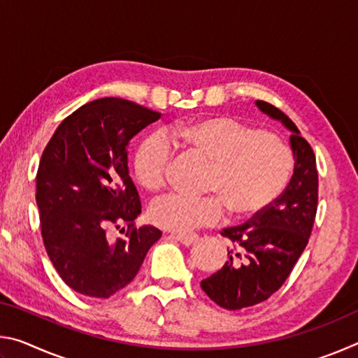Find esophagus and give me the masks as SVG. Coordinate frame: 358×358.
Returning a JSON list of instances; mask_svg holds the SVG:
<instances>
[{
    "instance_id": "obj_1",
    "label": "esophagus",
    "mask_w": 358,
    "mask_h": 358,
    "mask_svg": "<svg viewBox=\"0 0 358 358\" xmlns=\"http://www.w3.org/2000/svg\"><path fill=\"white\" fill-rule=\"evenodd\" d=\"M172 238L180 241V243L183 245V246H192L194 243H197V241H199V235H196V234H187V235H185V234H173Z\"/></svg>"
}]
</instances>
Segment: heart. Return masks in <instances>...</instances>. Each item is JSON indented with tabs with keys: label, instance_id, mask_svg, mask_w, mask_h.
Returning <instances> with one entry per match:
<instances>
[{
	"label": "heart",
	"instance_id": "1",
	"mask_svg": "<svg viewBox=\"0 0 358 358\" xmlns=\"http://www.w3.org/2000/svg\"><path fill=\"white\" fill-rule=\"evenodd\" d=\"M172 138L213 162L207 189L211 196L194 197L172 192L157 199L151 220L173 232L220 222L229 210L234 217H250L268 208L289 183L292 151L281 138L232 117H210L178 126ZM173 151L162 134L148 137L137 150L136 172L151 192L167 185Z\"/></svg>",
	"mask_w": 358,
	"mask_h": 358
}]
</instances>
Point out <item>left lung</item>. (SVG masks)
<instances>
[{"mask_svg":"<svg viewBox=\"0 0 358 358\" xmlns=\"http://www.w3.org/2000/svg\"><path fill=\"white\" fill-rule=\"evenodd\" d=\"M257 108L290 132L294 173L268 208L241 226L222 229L230 240L222 268L201 282L216 305L241 310L268 299L280 289L308 245L317 210V169L313 153L287 115L264 101Z\"/></svg>","mask_w":358,"mask_h":358,"instance_id":"obj_1","label":"left lung"}]
</instances>
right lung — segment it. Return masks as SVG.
<instances>
[{
	"label": "right lung",
	"instance_id": "1",
	"mask_svg": "<svg viewBox=\"0 0 358 358\" xmlns=\"http://www.w3.org/2000/svg\"><path fill=\"white\" fill-rule=\"evenodd\" d=\"M159 118L131 101L96 99L64 118L42 153L36 177L42 240L58 275L78 294L108 299L128 286L161 238L155 226L134 227L142 207L128 171L129 141ZM108 227L127 234L112 239Z\"/></svg>",
	"mask_w": 358,
	"mask_h": 358
}]
</instances>
